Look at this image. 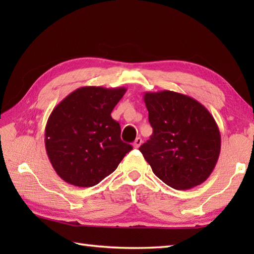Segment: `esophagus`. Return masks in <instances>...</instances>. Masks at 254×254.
I'll use <instances>...</instances> for the list:
<instances>
[{
    "label": "esophagus",
    "instance_id": "esophagus-1",
    "mask_svg": "<svg viewBox=\"0 0 254 254\" xmlns=\"http://www.w3.org/2000/svg\"><path fill=\"white\" fill-rule=\"evenodd\" d=\"M141 144H142V138L141 137H137L135 141H134V143H133V146L135 147V148H138L139 146H141Z\"/></svg>",
    "mask_w": 254,
    "mask_h": 254
}]
</instances>
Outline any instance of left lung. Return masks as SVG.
Returning a JSON list of instances; mask_svg holds the SVG:
<instances>
[{
  "label": "left lung",
  "instance_id": "left-lung-1",
  "mask_svg": "<svg viewBox=\"0 0 254 254\" xmlns=\"http://www.w3.org/2000/svg\"><path fill=\"white\" fill-rule=\"evenodd\" d=\"M153 134L139 150L159 179L177 190L199 186L220 153L216 121L192 97L170 90L144 93Z\"/></svg>",
  "mask_w": 254,
  "mask_h": 254
}]
</instances>
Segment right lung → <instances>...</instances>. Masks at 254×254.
<instances>
[{"label": "right lung", "instance_id": "1", "mask_svg": "<svg viewBox=\"0 0 254 254\" xmlns=\"http://www.w3.org/2000/svg\"><path fill=\"white\" fill-rule=\"evenodd\" d=\"M126 87L85 86L66 96L48 119L46 150L58 176L69 185H98L117 169L132 146L121 141L111 112Z\"/></svg>", "mask_w": 254, "mask_h": 254}]
</instances>
